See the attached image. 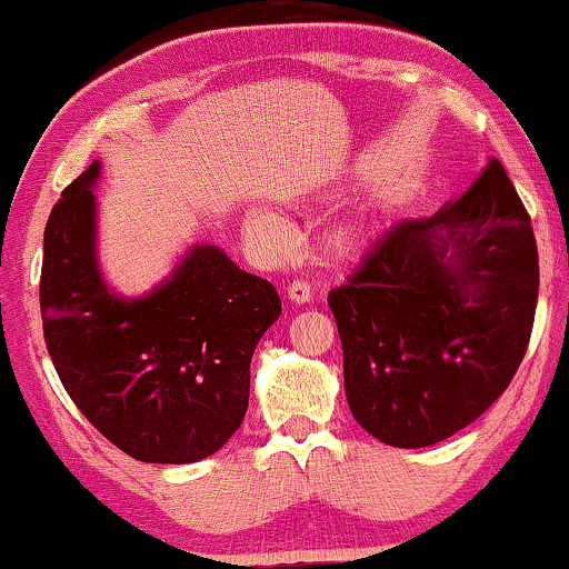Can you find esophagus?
<instances>
[{"label": "esophagus", "mask_w": 569, "mask_h": 569, "mask_svg": "<svg viewBox=\"0 0 569 569\" xmlns=\"http://www.w3.org/2000/svg\"><path fill=\"white\" fill-rule=\"evenodd\" d=\"M286 297H289L291 302H297V305L310 302V299H312V286L307 283V280H302V278L291 280V283L286 286Z\"/></svg>", "instance_id": "obj_1"}]
</instances>
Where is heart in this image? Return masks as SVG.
<instances>
[{"label": "heart", "instance_id": "b5f03b06", "mask_svg": "<svg viewBox=\"0 0 569 569\" xmlns=\"http://www.w3.org/2000/svg\"><path fill=\"white\" fill-rule=\"evenodd\" d=\"M249 230L257 241L272 246V249L289 238V228L283 224V219L270 214V211H251ZM371 236H373V224L368 222L366 217H355L350 222L339 224V228L331 232V238H328V251L337 257H350L358 249H362Z\"/></svg>", "mask_w": 569, "mask_h": 569}]
</instances>
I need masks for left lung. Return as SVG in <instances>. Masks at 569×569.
I'll use <instances>...</instances> for the list:
<instances>
[{"instance_id": "8db88e82", "label": "left lung", "mask_w": 569, "mask_h": 569, "mask_svg": "<svg viewBox=\"0 0 569 569\" xmlns=\"http://www.w3.org/2000/svg\"><path fill=\"white\" fill-rule=\"evenodd\" d=\"M536 305L530 214L490 159L458 201L397 222L328 293L355 421L395 448L461 432L515 379Z\"/></svg>"}]
</instances>
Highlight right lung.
Listing matches in <instances>:
<instances>
[{
	"mask_svg": "<svg viewBox=\"0 0 569 569\" xmlns=\"http://www.w3.org/2000/svg\"><path fill=\"white\" fill-rule=\"evenodd\" d=\"M98 172L89 163L47 219V352L68 397L116 448L148 463L201 461L241 427L251 355L280 297L214 246H196L146 299L113 297L94 262Z\"/></svg>",
	"mask_w": 569,
	"mask_h": 569,
	"instance_id": "add662e5",
	"label": "right lung"
}]
</instances>
